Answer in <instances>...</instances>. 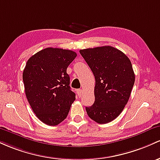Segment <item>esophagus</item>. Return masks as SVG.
I'll list each match as a JSON object with an SVG mask.
<instances>
[{
  "instance_id": "1",
  "label": "esophagus",
  "mask_w": 160,
  "mask_h": 160,
  "mask_svg": "<svg viewBox=\"0 0 160 160\" xmlns=\"http://www.w3.org/2000/svg\"><path fill=\"white\" fill-rule=\"evenodd\" d=\"M82 93H83V91H82V89L77 90V94H78V96L79 97V98H80V97H82Z\"/></svg>"
}]
</instances>
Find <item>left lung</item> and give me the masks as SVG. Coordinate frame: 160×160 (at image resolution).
<instances>
[{
	"label": "left lung",
	"instance_id": "1",
	"mask_svg": "<svg viewBox=\"0 0 160 160\" xmlns=\"http://www.w3.org/2000/svg\"><path fill=\"white\" fill-rule=\"evenodd\" d=\"M95 78V101L86 107L91 119L99 124L112 121L122 112L134 84L132 62L119 50L111 46L80 50Z\"/></svg>",
	"mask_w": 160,
	"mask_h": 160
}]
</instances>
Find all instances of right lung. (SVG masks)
Masks as SVG:
<instances>
[{
  "instance_id": "obj_1",
  "label": "right lung",
  "mask_w": 160,
  "mask_h": 160,
  "mask_svg": "<svg viewBox=\"0 0 160 160\" xmlns=\"http://www.w3.org/2000/svg\"><path fill=\"white\" fill-rule=\"evenodd\" d=\"M76 56L70 50L48 48L27 61L22 74L26 96L37 117L46 125L62 122L75 100L66 69Z\"/></svg>"
}]
</instances>
